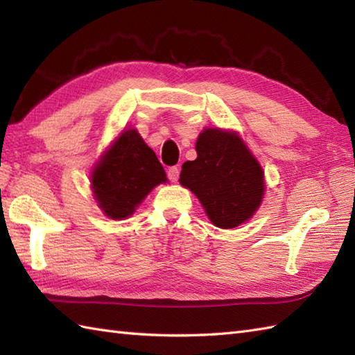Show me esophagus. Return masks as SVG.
<instances>
[{"label": "esophagus", "instance_id": "34e87169", "mask_svg": "<svg viewBox=\"0 0 355 355\" xmlns=\"http://www.w3.org/2000/svg\"><path fill=\"white\" fill-rule=\"evenodd\" d=\"M168 178L171 180V181H178V178H180V169L177 168V166H171L169 169H168Z\"/></svg>", "mask_w": 355, "mask_h": 355}]
</instances>
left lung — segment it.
<instances>
[{
    "label": "left lung",
    "mask_w": 355,
    "mask_h": 355,
    "mask_svg": "<svg viewBox=\"0 0 355 355\" xmlns=\"http://www.w3.org/2000/svg\"><path fill=\"white\" fill-rule=\"evenodd\" d=\"M198 157L181 166L180 183L198 196L210 220L234 228L259 209L263 171L236 133L205 128L196 140Z\"/></svg>",
    "instance_id": "obj_1"
}]
</instances>
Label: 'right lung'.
<instances>
[{"label":"right lung","mask_w":355,"mask_h":355,"mask_svg":"<svg viewBox=\"0 0 355 355\" xmlns=\"http://www.w3.org/2000/svg\"><path fill=\"white\" fill-rule=\"evenodd\" d=\"M164 181L166 174L157 155L136 130H127L94 169L92 189L107 216L123 219Z\"/></svg>","instance_id":"obj_1"}]
</instances>
